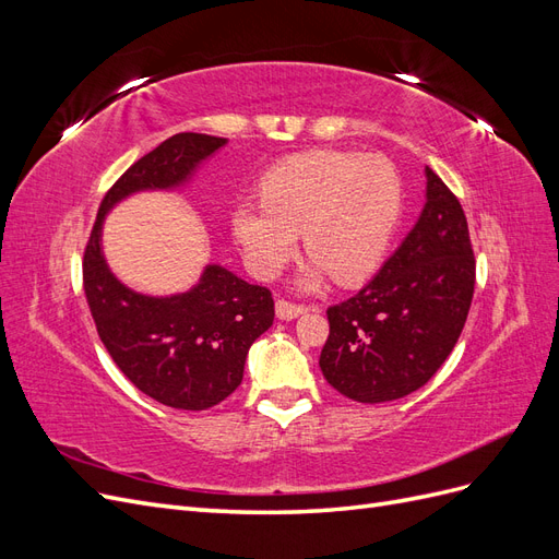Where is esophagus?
<instances>
[{"label":"esophagus","instance_id":"34e87169","mask_svg":"<svg viewBox=\"0 0 559 559\" xmlns=\"http://www.w3.org/2000/svg\"><path fill=\"white\" fill-rule=\"evenodd\" d=\"M306 306H300V302H292V300H284V298H277V302H275V312H277V317L280 319H296V317H300V314H306Z\"/></svg>","mask_w":559,"mask_h":559}]
</instances>
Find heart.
Returning <instances> with one entry per match:
<instances>
[{
	"mask_svg": "<svg viewBox=\"0 0 559 559\" xmlns=\"http://www.w3.org/2000/svg\"><path fill=\"white\" fill-rule=\"evenodd\" d=\"M261 202L233 210V235L253 273L275 277L298 251L312 257L300 284L326 273L352 284L373 275L401 218L403 186L392 160L352 151H302L263 175Z\"/></svg>",
	"mask_w": 559,
	"mask_h": 559,
	"instance_id": "b5f03b06",
	"label": "heart"
}]
</instances>
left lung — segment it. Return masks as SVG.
<instances>
[{
	"label": "left lung",
	"instance_id": "8db88e82",
	"mask_svg": "<svg viewBox=\"0 0 559 559\" xmlns=\"http://www.w3.org/2000/svg\"><path fill=\"white\" fill-rule=\"evenodd\" d=\"M476 259L460 200L427 167V202L415 228L359 294L326 310L319 366L359 403H386L425 386L460 341Z\"/></svg>",
	"mask_w": 559,
	"mask_h": 559
}]
</instances>
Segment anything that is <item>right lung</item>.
Here are the masks:
<instances>
[{"mask_svg": "<svg viewBox=\"0 0 559 559\" xmlns=\"http://www.w3.org/2000/svg\"><path fill=\"white\" fill-rule=\"evenodd\" d=\"M224 144L212 134L179 132L148 151L103 198L83 251V292L99 341L140 392L177 411H207L240 386L251 343L273 326V294L224 265H207L191 292H132L103 257V224L132 193L179 189Z\"/></svg>", "mask_w": 559, "mask_h": 559, "instance_id": "1", "label": "right lung"}]
</instances>
